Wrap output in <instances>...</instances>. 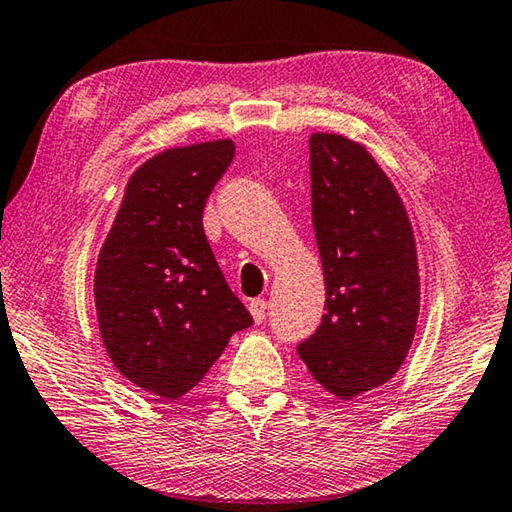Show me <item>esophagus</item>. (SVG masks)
<instances>
[{"instance_id": "obj_1", "label": "esophagus", "mask_w": 512, "mask_h": 512, "mask_svg": "<svg viewBox=\"0 0 512 512\" xmlns=\"http://www.w3.org/2000/svg\"><path fill=\"white\" fill-rule=\"evenodd\" d=\"M249 312H251V317H254L256 324H263L265 317H267V301L265 299H254L249 303Z\"/></svg>"}]
</instances>
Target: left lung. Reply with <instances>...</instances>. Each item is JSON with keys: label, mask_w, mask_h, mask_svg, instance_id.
<instances>
[{"label": "left lung", "mask_w": 512, "mask_h": 512, "mask_svg": "<svg viewBox=\"0 0 512 512\" xmlns=\"http://www.w3.org/2000/svg\"><path fill=\"white\" fill-rule=\"evenodd\" d=\"M310 188L326 315L297 353L321 387L351 400L407 357L420 310L416 242L398 191L360 143L312 134Z\"/></svg>", "instance_id": "obj_1"}]
</instances>
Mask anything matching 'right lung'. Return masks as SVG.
<instances>
[{
    "instance_id": "obj_1",
    "label": "right lung",
    "mask_w": 512,
    "mask_h": 512,
    "mask_svg": "<svg viewBox=\"0 0 512 512\" xmlns=\"http://www.w3.org/2000/svg\"><path fill=\"white\" fill-rule=\"evenodd\" d=\"M233 141L173 148L130 177L94 276L98 328L123 378L175 400L254 319L229 290L202 227Z\"/></svg>"
}]
</instances>
